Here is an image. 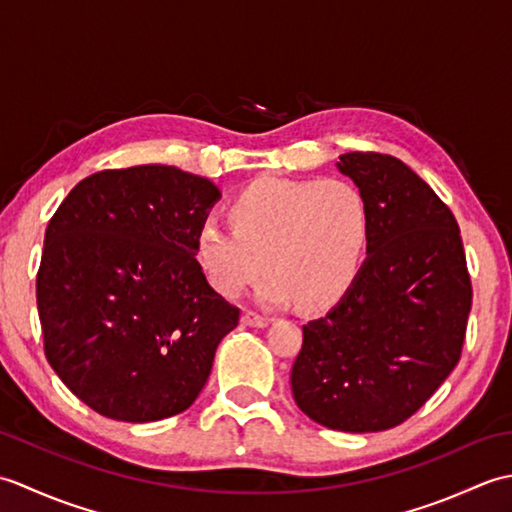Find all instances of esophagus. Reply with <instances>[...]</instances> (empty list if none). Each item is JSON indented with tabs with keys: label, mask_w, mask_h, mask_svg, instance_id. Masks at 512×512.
Listing matches in <instances>:
<instances>
[{
	"label": "esophagus",
	"mask_w": 512,
	"mask_h": 512,
	"mask_svg": "<svg viewBox=\"0 0 512 512\" xmlns=\"http://www.w3.org/2000/svg\"><path fill=\"white\" fill-rule=\"evenodd\" d=\"M242 323H244V325H250V328H266V325L270 323V319H268V317H262V314L248 310V312L242 314Z\"/></svg>",
	"instance_id": "34e87169"
}]
</instances>
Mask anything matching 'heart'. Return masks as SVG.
Segmentation results:
<instances>
[{
  "mask_svg": "<svg viewBox=\"0 0 512 512\" xmlns=\"http://www.w3.org/2000/svg\"><path fill=\"white\" fill-rule=\"evenodd\" d=\"M233 228L204 224L195 235V262L209 286L237 299L248 284L257 301L279 308L299 299L321 308L341 299L365 262L369 209L363 191L341 178H262L228 209Z\"/></svg>",
  "mask_w": 512,
  "mask_h": 512,
  "instance_id": "1",
  "label": "heart"
}]
</instances>
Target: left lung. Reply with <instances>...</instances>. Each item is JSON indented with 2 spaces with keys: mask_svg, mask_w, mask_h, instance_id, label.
Returning <instances> with one entry per match:
<instances>
[{
  "mask_svg": "<svg viewBox=\"0 0 512 512\" xmlns=\"http://www.w3.org/2000/svg\"><path fill=\"white\" fill-rule=\"evenodd\" d=\"M336 167L367 200V259L341 301L303 325L292 396L328 429L385 431L458 365L471 277L449 206L405 162L350 151Z\"/></svg>",
  "mask_w": 512,
  "mask_h": 512,
  "instance_id": "1",
  "label": "left lung"
}]
</instances>
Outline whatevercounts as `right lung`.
I'll return each mask as SVG.
<instances>
[{"label": "right lung", "mask_w": 512, "mask_h": 512, "mask_svg": "<svg viewBox=\"0 0 512 512\" xmlns=\"http://www.w3.org/2000/svg\"><path fill=\"white\" fill-rule=\"evenodd\" d=\"M220 198L211 180L140 165L81 180L52 215L37 273L43 350L101 416L156 422L200 396L239 321L195 262Z\"/></svg>", "instance_id": "add662e5"}]
</instances>
